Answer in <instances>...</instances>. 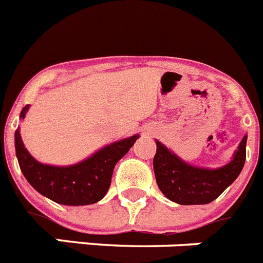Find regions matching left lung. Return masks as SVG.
Here are the masks:
<instances>
[{
	"label": "left lung",
	"instance_id": "1",
	"mask_svg": "<svg viewBox=\"0 0 263 263\" xmlns=\"http://www.w3.org/2000/svg\"><path fill=\"white\" fill-rule=\"evenodd\" d=\"M246 139L242 138L229 163L218 168H204L185 163L173 152L157 142L153 166L162 194L182 205L208 204L217 199L242 171L246 159Z\"/></svg>",
	"mask_w": 263,
	"mask_h": 263
}]
</instances>
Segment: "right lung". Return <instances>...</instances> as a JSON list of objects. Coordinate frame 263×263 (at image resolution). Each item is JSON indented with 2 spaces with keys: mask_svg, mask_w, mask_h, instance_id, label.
Instances as JSON below:
<instances>
[{
  "mask_svg": "<svg viewBox=\"0 0 263 263\" xmlns=\"http://www.w3.org/2000/svg\"><path fill=\"white\" fill-rule=\"evenodd\" d=\"M29 105L21 111L25 118ZM138 134L106 145L89 158L72 166H50L32 158L15 130V154L21 171L32 188L63 205H89L100 201L110 187L116 163L134 145Z\"/></svg>",
  "mask_w": 263,
  "mask_h": 263,
  "instance_id": "obj_1",
  "label": "right lung"
}]
</instances>
